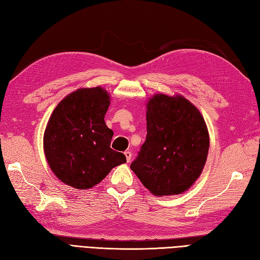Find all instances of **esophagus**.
<instances>
[{
  "mask_svg": "<svg viewBox=\"0 0 260 260\" xmlns=\"http://www.w3.org/2000/svg\"><path fill=\"white\" fill-rule=\"evenodd\" d=\"M124 155H125V157H126V162H130V161H131V157H132L131 151H125V152H124Z\"/></svg>",
  "mask_w": 260,
  "mask_h": 260,
  "instance_id": "obj_1",
  "label": "esophagus"
}]
</instances>
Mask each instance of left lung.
<instances>
[{"mask_svg": "<svg viewBox=\"0 0 260 260\" xmlns=\"http://www.w3.org/2000/svg\"><path fill=\"white\" fill-rule=\"evenodd\" d=\"M147 107V138L130 168L154 195L180 194L205 166L210 148L206 123L181 96L155 94Z\"/></svg>", "mask_w": 260, "mask_h": 260, "instance_id": "left-lung-1", "label": "left lung"}]
</instances>
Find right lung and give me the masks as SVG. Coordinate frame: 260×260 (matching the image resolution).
Segmentation results:
<instances>
[{
  "label": "right lung",
  "instance_id": "obj_1",
  "mask_svg": "<svg viewBox=\"0 0 260 260\" xmlns=\"http://www.w3.org/2000/svg\"><path fill=\"white\" fill-rule=\"evenodd\" d=\"M109 94L101 87L68 94L53 111L44 135V150L55 175L78 189L90 188L126 162L110 148L113 132L106 125Z\"/></svg>",
  "mask_w": 260,
  "mask_h": 260
}]
</instances>
